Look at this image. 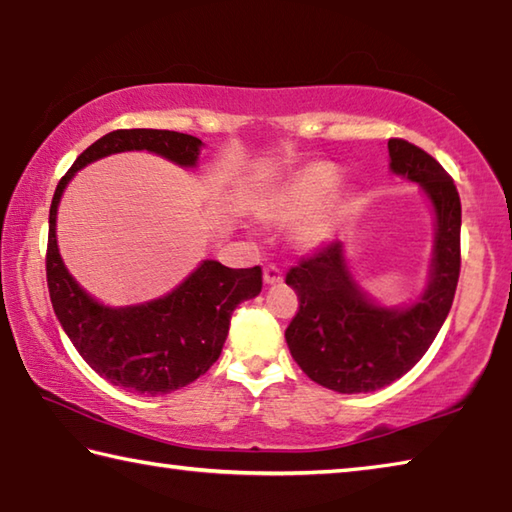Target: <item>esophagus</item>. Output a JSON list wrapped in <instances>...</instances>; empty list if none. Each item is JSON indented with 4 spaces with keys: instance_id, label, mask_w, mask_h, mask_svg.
I'll use <instances>...</instances> for the list:
<instances>
[{
    "instance_id": "obj_1",
    "label": "esophagus",
    "mask_w": 512,
    "mask_h": 512,
    "mask_svg": "<svg viewBox=\"0 0 512 512\" xmlns=\"http://www.w3.org/2000/svg\"><path fill=\"white\" fill-rule=\"evenodd\" d=\"M282 282V271L277 266H266L264 268V284L271 287V284H280Z\"/></svg>"
}]
</instances>
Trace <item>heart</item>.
<instances>
[{"mask_svg": "<svg viewBox=\"0 0 512 512\" xmlns=\"http://www.w3.org/2000/svg\"><path fill=\"white\" fill-rule=\"evenodd\" d=\"M343 169L327 160H314L293 169L264 201L266 219L296 225V239L302 248H320L332 239L350 201L339 187Z\"/></svg>", "mask_w": 512, "mask_h": 512, "instance_id": "1", "label": "heart"}]
</instances>
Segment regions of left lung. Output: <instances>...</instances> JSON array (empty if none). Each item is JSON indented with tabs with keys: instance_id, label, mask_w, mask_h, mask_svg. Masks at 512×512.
<instances>
[{
	"instance_id": "8db88e82",
	"label": "left lung",
	"mask_w": 512,
	"mask_h": 512,
	"mask_svg": "<svg viewBox=\"0 0 512 512\" xmlns=\"http://www.w3.org/2000/svg\"><path fill=\"white\" fill-rule=\"evenodd\" d=\"M388 167L418 183L436 232L427 287L406 305H381L352 275L341 241L287 273L300 311L284 332L291 357L329 391H379L418 363L452 309L461 273V198L445 169L406 140H388Z\"/></svg>"
}]
</instances>
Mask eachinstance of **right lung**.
I'll list each match as a JSON object with an SVG mask.
<instances>
[{
	"label": "right lung",
	"instance_id": "obj_1",
	"mask_svg": "<svg viewBox=\"0 0 512 512\" xmlns=\"http://www.w3.org/2000/svg\"><path fill=\"white\" fill-rule=\"evenodd\" d=\"M203 146L198 137L176 131H112L76 158L51 201L47 284L58 323L94 372L137 395L173 393L210 370L228 339L232 311L262 291V268H228L203 259L160 298L126 307L103 305L74 280L60 257L58 205L76 171L108 155L149 151L178 167L196 169Z\"/></svg>",
	"mask_w": 512,
	"mask_h": 512
}]
</instances>
